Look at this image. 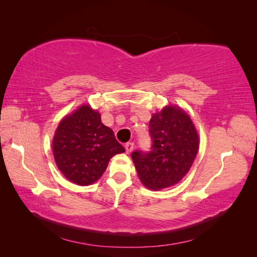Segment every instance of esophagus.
I'll return each instance as SVG.
<instances>
[{
	"label": "esophagus",
	"instance_id": "34e87169",
	"mask_svg": "<svg viewBox=\"0 0 257 257\" xmlns=\"http://www.w3.org/2000/svg\"><path fill=\"white\" fill-rule=\"evenodd\" d=\"M124 148H125V152H127V154H130V152H132L135 148V144L134 143H127L124 145Z\"/></svg>",
	"mask_w": 257,
	"mask_h": 257
}]
</instances>
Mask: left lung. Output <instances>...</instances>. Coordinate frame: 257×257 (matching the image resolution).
I'll return each instance as SVG.
<instances>
[{
    "instance_id": "obj_1",
    "label": "left lung",
    "mask_w": 257,
    "mask_h": 257,
    "mask_svg": "<svg viewBox=\"0 0 257 257\" xmlns=\"http://www.w3.org/2000/svg\"><path fill=\"white\" fill-rule=\"evenodd\" d=\"M149 134L151 148L132 154L139 179L149 189L171 187L192 166L199 150V136L188 114L173 106L151 117Z\"/></svg>"
}]
</instances>
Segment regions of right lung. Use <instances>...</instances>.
Segmentation results:
<instances>
[{"label":"right lung","mask_w":257,"mask_h":257,"mask_svg":"<svg viewBox=\"0 0 257 257\" xmlns=\"http://www.w3.org/2000/svg\"><path fill=\"white\" fill-rule=\"evenodd\" d=\"M53 152L58 169L69 181L88 185L102 176L110 158L124 148L101 122L99 112L84 105L59 122Z\"/></svg>","instance_id":"right-lung-1"}]
</instances>
